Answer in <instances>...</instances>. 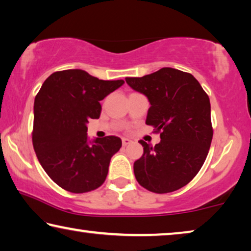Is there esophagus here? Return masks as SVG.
<instances>
[{
    "label": "esophagus",
    "instance_id": "esophagus-1",
    "mask_svg": "<svg viewBox=\"0 0 251 251\" xmlns=\"http://www.w3.org/2000/svg\"><path fill=\"white\" fill-rule=\"evenodd\" d=\"M132 142L129 140V138H126V137H124V138H122V143H123V146H126V145H128L129 143Z\"/></svg>",
    "mask_w": 251,
    "mask_h": 251
}]
</instances>
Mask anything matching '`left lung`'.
Instances as JSON below:
<instances>
[{"mask_svg":"<svg viewBox=\"0 0 251 251\" xmlns=\"http://www.w3.org/2000/svg\"><path fill=\"white\" fill-rule=\"evenodd\" d=\"M125 80L149 98L146 124L161 136L154 147L140 141L144 153L134 163L135 177L154 193L183 188L200 171L211 145L209 96L192 75L168 67Z\"/></svg>","mask_w":251,"mask_h":251,"instance_id":"left-lung-1","label":"left lung"}]
</instances>
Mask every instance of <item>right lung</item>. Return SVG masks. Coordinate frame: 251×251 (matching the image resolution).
I'll list each match as a JSON object with an SVG mask.
<instances>
[{
    "instance_id": "add662e5",
    "label": "right lung",
    "mask_w": 251,
    "mask_h": 251,
    "mask_svg": "<svg viewBox=\"0 0 251 251\" xmlns=\"http://www.w3.org/2000/svg\"><path fill=\"white\" fill-rule=\"evenodd\" d=\"M123 83L80 69L55 71L43 82L34 99L32 143L40 164L60 188L86 193L105 182L122 140L106 136L89 144L86 124L99 118V101Z\"/></svg>"
}]
</instances>
